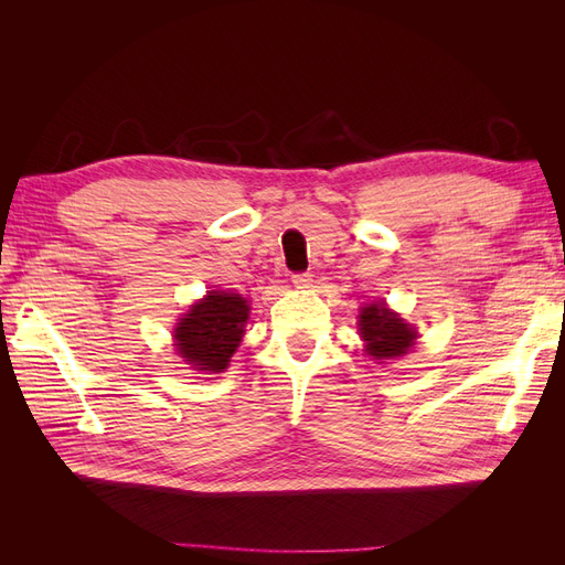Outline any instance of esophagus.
I'll use <instances>...</instances> for the list:
<instances>
[{
	"instance_id": "34e87169",
	"label": "esophagus",
	"mask_w": 565,
	"mask_h": 565,
	"mask_svg": "<svg viewBox=\"0 0 565 565\" xmlns=\"http://www.w3.org/2000/svg\"><path fill=\"white\" fill-rule=\"evenodd\" d=\"M311 282H313V276H311V273H295V276H292V285H295L297 289L311 287Z\"/></svg>"
}]
</instances>
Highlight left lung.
Instances as JSON below:
<instances>
[{
    "mask_svg": "<svg viewBox=\"0 0 565 565\" xmlns=\"http://www.w3.org/2000/svg\"><path fill=\"white\" fill-rule=\"evenodd\" d=\"M361 337L367 341V353L380 361L407 353L417 339L415 330H409L407 322L391 313L384 303H372L361 311Z\"/></svg>",
    "mask_w": 565,
    "mask_h": 565,
    "instance_id": "obj_1",
    "label": "left lung"
}]
</instances>
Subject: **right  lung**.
<instances>
[{"instance_id": "obj_1", "label": "right lung", "mask_w": 565, "mask_h": 565, "mask_svg": "<svg viewBox=\"0 0 565 565\" xmlns=\"http://www.w3.org/2000/svg\"><path fill=\"white\" fill-rule=\"evenodd\" d=\"M249 306L233 292H210L191 313L181 318L174 332L177 351L198 370L221 372L231 363L243 339Z\"/></svg>"}]
</instances>
